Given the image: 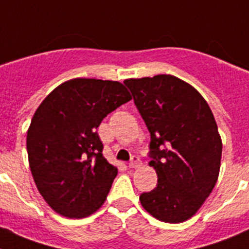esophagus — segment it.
<instances>
[{"instance_id":"1","label":"esophagus","mask_w":249,"mask_h":249,"mask_svg":"<svg viewBox=\"0 0 249 249\" xmlns=\"http://www.w3.org/2000/svg\"><path fill=\"white\" fill-rule=\"evenodd\" d=\"M141 164L140 162V158L137 157V156H132L131 158V162L128 163V166L131 167V168H136V167H138Z\"/></svg>"}]
</instances>
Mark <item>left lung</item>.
I'll list each match as a JSON object with an SVG mask.
<instances>
[{"instance_id": "obj_1", "label": "left lung", "mask_w": 249, "mask_h": 249, "mask_svg": "<svg viewBox=\"0 0 249 249\" xmlns=\"http://www.w3.org/2000/svg\"><path fill=\"white\" fill-rule=\"evenodd\" d=\"M151 133L149 166L157 187L140 196L144 210L181 223L201 208L218 179L222 140L210 106L195 87L171 74L124 81Z\"/></svg>"}]
</instances>
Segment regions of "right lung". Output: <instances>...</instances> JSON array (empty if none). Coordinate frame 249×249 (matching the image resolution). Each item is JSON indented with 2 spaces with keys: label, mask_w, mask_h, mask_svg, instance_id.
<instances>
[{
  "label": "right lung",
  "mask_w": 249,
  "mask_h": 249,
  "mask_svg": "<svg viewBox=\"0 0 249 249\" xmlns=\"http://www.w3.org/2000/svg\"><path fill=\"white\" fill-rule=\"evenodd\" d=\"M117 81L73 78L38 106L27 131L28 162L38 192L68 218H85L105 203L117 168L102 155L97 128L131 101Z\"/></svg>",
  "instance_id": "right-lung-1"
}]
</instances>
